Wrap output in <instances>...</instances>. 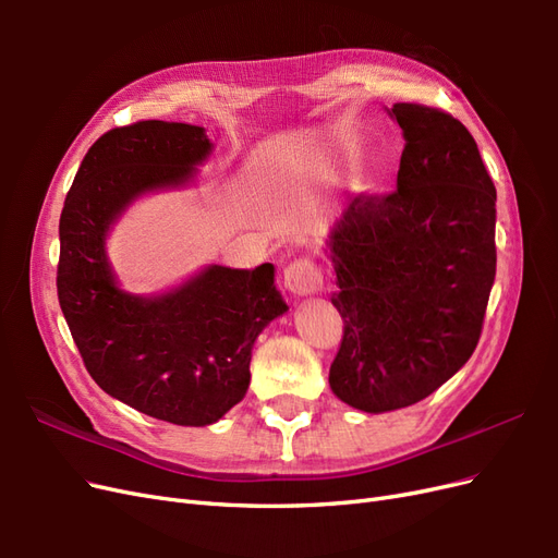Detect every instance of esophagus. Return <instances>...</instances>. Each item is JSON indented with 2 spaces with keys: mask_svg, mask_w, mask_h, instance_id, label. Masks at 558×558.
<instances>
[{
  "mask_svg": "<svg viewBox=\"0 0 558 558\" xmlns=\"http://www.w3.org/2000/svg\"><path fill=\"white\" fill-rule=\"evenodd\" d=\"M283 286L293 295H312L324 289V275L312 258L300 256L283 269Z\"/></svg>",
  "mask_w": 558,
  "mask_h": 558,
  "instance_id": "obj_1",
  "label": "esophagus"
}]
</instances>
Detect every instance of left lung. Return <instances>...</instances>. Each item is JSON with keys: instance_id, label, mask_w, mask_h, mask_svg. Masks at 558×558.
Instances as JSON below:
<instances>
[{"instance_id": "1", "label": "left lung", "mask_w": 558, "mask_h": 558, "mask_svg": "<svg viewBox=\"0 0 558 558\" xmlns=\"http://www.w3.org/2000/svg\"><path fill=\"white\" fill-rule=\"evenodd\" d=\"M398 189L361 193L328 234L344 320L330 388L379 414L424 400L475 351L496 279V185L468 128L398 102Z\"/></svg>"}]
</instances>
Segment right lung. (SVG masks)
<instances>
[{"instance_id": "right-lung-1", "label": "right lung", "mask_w": 558, "mask_h": 558, "mask_svg": "<svg viewBox=\"0 0 558 558\" xmlns=\"http://www.w3.org/2000/svg\"><path fill=\"white\" fill-rule=\"evenodd\" d=\"M205 128L140 121L102 134L60 216L58 300L90 377L111 398L177 426H209L248 388L256 337L286 305L275 265H209L179 289H118L105 240L132 199L179 189L207 160Z\"/></svg>"}]
</instances>
